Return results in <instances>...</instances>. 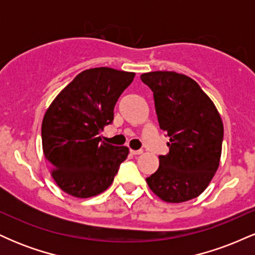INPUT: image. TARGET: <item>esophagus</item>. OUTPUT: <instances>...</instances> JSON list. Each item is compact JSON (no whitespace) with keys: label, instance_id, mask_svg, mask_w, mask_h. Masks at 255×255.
<instances>
[{"label":"esophagus","instance_id":"1","mask_svg":"<svg viewBox=\"0 0 255 255\" xmlns=\"http://www.w3.org/2000/svg\"><path fill=\"white\" fill-rule=\"evenodd\" d=\"M130 153L134 154V156H137V154L142 153V150H130Z\"/></svg>","mask_w":255,"mask_h":255}]
</instances>
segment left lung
Wrapping results in <instances>:
<instances>
[{
    "mask_svg": "<svg viewBox=\"0 0 255 255\" xmlns=\"http://www.w3.org/2000/svg\"><path fill=\"white\" fill-rule=\"evenodd\" d=\"M140 79L153 92L160 129L170 137L169 153L159 156V168L146 178L166 203L199 197L219 166L223 122L217 108L193 79L175 72H150Z\"/></svg>",
    "mask_w": 255,
    "mask_h": 255,
    "instance_id": "8db88e82",
    "label": "left lung"
}]
</instances>
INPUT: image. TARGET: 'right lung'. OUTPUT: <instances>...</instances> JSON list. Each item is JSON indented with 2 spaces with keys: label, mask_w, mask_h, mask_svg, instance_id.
Returning <instances> with one entry per match:
<instances>
[{
  "label": "right lung",
  "mask_w": 255,
  "mask_h": 255,
  "mask_svg": "<svg viewBox=\"0 0 255 255\" xmlns=\"http://www.w3.org/2000/svg\"><path fill=\"white\" fill-rule=\"evenodd\" d=\"M135 73L109 67L79 73L44 115L42 144L51 176L75 198L101 194L113 183L129 150L101 141L98 134L114 120V108Z\"/></svg>",
  "instance_id": "1"
}]
</instances>
